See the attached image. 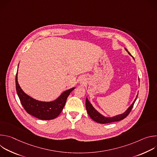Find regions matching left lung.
Here are the masks:
<instances>
[{
  "mask_svg": "<svg viewBox=\"0 0 157 157\" xmlns=\"http://www.w3.org/2000/svg\"><path fill=\"white\" fill-rule=\"evenodd\" d=\"M125 50L134 59V58L130 55V53L127 51V50L125 48ZM137 97H138V94H137L135 100L133 101L132 104L128 107V109L124 112V113L118 114V115L113 116V117H105V116L102 115L93 107V105L91 104V103L88 100L87 98H86V108L87 112L89 117H90L93 121H94L95 122H96L98 123L107 124V123H110V122H117V121H120L124 119L128 115V114L130 113V111L133 106L134 103H135V102L137 100Z\"/></svg>",
  "mask_w": 157,
  "mask_h": 157,
  "instance_id": "obj_1",
  "label": "left lung"
}]
</instances>
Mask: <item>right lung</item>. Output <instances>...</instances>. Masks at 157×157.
<instances>
[{"label": "right lung", "instance_id": "obj_1", "mask_svg": "<svg viewBox=\"0 0 157 157\" xmlns=\"http://www.w3.org/2000/svg\"><path fill=\"white\" fill-rule=\"evenodd\" d=\"M17 73L15 77L16 90L21 105L28 114L41 120H52L57 117L61 113L67 98L75 89V87H73L64 91L52 101H38L30 97L22 90L18 82Z\"/></svg>", "mask_w": 157, "mask_h": 157}]
</instances>
